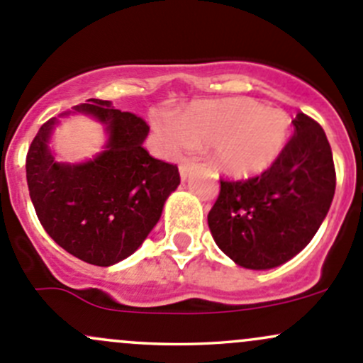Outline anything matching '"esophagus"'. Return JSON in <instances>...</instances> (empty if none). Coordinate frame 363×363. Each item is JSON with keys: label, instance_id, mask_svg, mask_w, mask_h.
Returning a JSON list of instances; mask_svg holds the SVG:
<instances>
[{"label": "esophagus", "instance_id": "obj_1", "mask_svg": "<svg viewBox=\"0 0 363 363\" xmlns=\"http://www.w3.org/2000/svg\"><path fill=\"white\" fill-rule=\"evenodd\" d=\"M196 166L197 164L194 162L192 159H186V160H183V162L180 164V178L183 182L186 180V178L190 177V173H192L194 169H196Z\"/></svg>", "mask_w": 363, "mask_h": 363}]
</instances>
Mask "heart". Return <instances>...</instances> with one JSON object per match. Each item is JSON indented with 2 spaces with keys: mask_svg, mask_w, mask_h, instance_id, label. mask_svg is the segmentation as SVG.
<instances>
[{
  "mask_svg": "<svg viewBox=\"0 0 363 363\" xmlns=\"http://www.w3.org/2000/svg\"><path fill=\"white\" fill-rule=\"evenodd\" d=\"M157 133L171 148L208 147L211 160L233 178H252L281 157L292 136L289 115L246 98L197 101L174 115L155 118Z\"/></svg>",
  "mask_w": 363,
  "mask_h": 363,
  "instance_id": "obj_1",
  "label": "heart"
}]
</instances>
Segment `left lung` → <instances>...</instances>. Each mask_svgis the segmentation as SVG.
Here are the masks:
<instances>
[{
    "instance_id": "1",
    "label": "left lung",
    "mask_w": 363,
    "mask_h": 363,
    "mask_svg": "<svg viewBox=\"0 0 363 363\" xmlns=\"http://www.w3.org/2000/svg\"><path fill=\"white\" fill-rule=\"evenodd\" d=\"M295 134L260 177L220 182L208 215L216 246L238 265L267 271L289 262L323 223L335 192L330 145L320 124L297 113Z\"/></svg>"
}]
</instances>
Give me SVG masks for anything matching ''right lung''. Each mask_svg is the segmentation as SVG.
<instances>
[{
	"label": "right lung",
	"mask_w": 363,
	"mask_h": 363,
	"mask_svg": "<svg viewBox=\"0 0 363 363\" xmlns=\"http://www.w3.org/2000/svg\"><path fill=\"white\" fill-rule=\"evenodd\" d=\"M73 114L103 125L107 141L92 160L61 163L51 138ZM148 130L140 117L103 99H89L40 127L26 160L29 196L48 236L77 259L110 267L133 255L180 185L178 167L143 148Z\"/></svg>",
	"instance_id": "add662e5"
}]
</instances>
